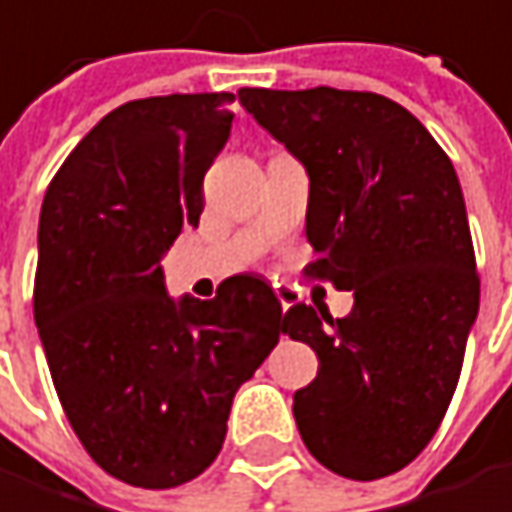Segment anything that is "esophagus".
<instances>
[{
    "label": "esophagus",
    "instance_id": "34e87169",
    "mask_svg": "<svg viewBox=\"0 0 512 512\" xmlns=\"http://www.w3.org/2000/svg\"><path fill=\"white\" fill-rule=\"evenodd\" d=\"M274 295L280 298V304H283V310H289V307H292V301H295V292H292L289 286H280V283L274 286Z\"/></svg>",
    "mask_w": 512,
    "mask_h": 512
}]
</instances>
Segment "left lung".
<instances>
[{
  "mask_svg": "<svg viewBox=\"0 0 512 512\" xmlns=\"http://www.w3.org/2000/svg\"><path fill=\"white\" fill-rule=\"evenodd\" d=\"M238 99L307 171V274L353 310L292 304L283 329L316 359L292 413L310 456L350 480L410 465L453 401L480 277L456 168L398 102L356 90H259Z\"/></svg>",
  "mask_w": 512,
  "mask_h": 512,
  "instance_id": "obj_1",
  "label": "left lung"
}]
</instances>
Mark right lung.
Wrapping results in <instances>:
<instances>
[{
    "instance_id": "obj_1",
    "label": "right lung",
    "mask_w": 512,
    "mask_h": 512,
    "mask_svg": "<svg viewBox=\"0 0 512 512\" xmlns=\"http://www.w3.org/2000/svg\"><path fill=\"white\" fill-rule=\"evenodd\" d=\"M232 93L135 99L102 117L47 186L35 326L75 434L111 477L174 489L223 450L235 392L274 350L283 307L253 274L171 298L162 256L199 226Z\"/></svg>"
}]
</instances>
